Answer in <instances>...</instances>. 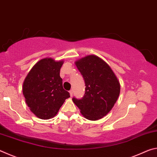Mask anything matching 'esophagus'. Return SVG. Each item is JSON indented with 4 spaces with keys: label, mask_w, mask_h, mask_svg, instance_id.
Returning <instances> with one entry per match:
<instances>
[{
    "label": "esophagus",
    "mask_w": 157,
    "mask_h": 157,
    "mask_svg": "<svg viewBox=\"0 0 157 157\" xmlns=\"http://www.w3.org/2000/svg\"><path fill=\"white\" fill-rule=\"evenodd\" d=\"M69 93H70V95L71 97L73 96V90H71V91H69Z\"/></svg>",
    "instance_id": "34e87169"
}]
</instances>
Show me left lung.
<instances>
[{"label":"left lung","instance_id":"obj_1","mask_svg":"<svg viewBox=\"0 0 157 157\" xmlns=\"http://www.w3.org/2000/svg\"><path fill=\"white\" fill-rule=\"evenodd\" d=\"M83 77L85 93L81 99L73 98L85 118L97 121L109 112L120 94L121 86L110 66L95 55H88L75 62Z\"/></svg>","mask_w":157,"mask_h":157}]
</instances>
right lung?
<instances>
[{
    "label": "right lung",
    "instance_id": "add662e5",
    "mask_svg": "<svg viewBox=\"0 0 157 157\" xmlns=\"http://www.w3.org/2000/svg\"><path fill=\"white\" fill-rule=\"evenodd\" d=\"M63 61L44 58L34 65L23 82L25 102L36 117L47 120L57 113L70 94L63 88L60 69Z\"/></svg>",
    "mask_w": 157,
    "mask_h": 157
}]
</instances>
